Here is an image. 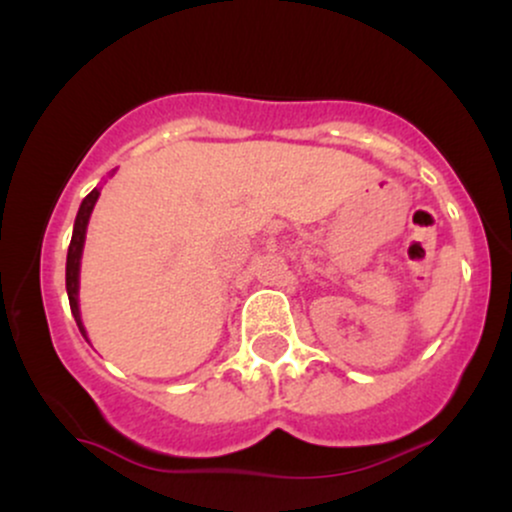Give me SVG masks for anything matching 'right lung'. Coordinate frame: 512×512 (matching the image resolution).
Returning <instances> with one entry per match:
<instances>
[{"mask_svg": "<svg viewBox=\"0 0 512 512\" xmlns=\"http://www.w3.org/2000/svg\"><path fill=\"white\" fill-rule=\"evenodd\" d=\"M98 195L101 190H91L81 202L79 214H76L74 221V233H72V243H69V252H67V296H69V308H72V315L79 325V332L86 337L84 322H81V313H79V267H81V252H84V240H86V226L88 219H91V211L96 207ZM88 339V337H86Z\"/></svg>", "mask_w": 512, "mask_h": 512, "instance_id": "obj_1", "label": "right lung"}]
</instances>
